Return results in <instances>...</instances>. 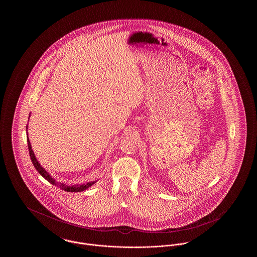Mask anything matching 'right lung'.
<instances>
[{"instance_id": "right-lung-1", "label": "right lung", "mask_w": 257, "mask_h": 257, "mask_svg": "<svg viewBox=\"0 0 257 257\" xmlns=\"http://www.w3.org/2000/svg\"><path fill=\"white\" fill-rule=\"evenodd\" d=\"M27 129H28V125H27ZM27 135H28V132H27ZM27 142H28V148H29L30 157H31V160H32V162H33V164H34L36 170L39 172V174H40L42 177H44L50 183L53 184V185H55V186H57V187H59L60 189L65 191V192H70V193H73L74 192V193H76V192H83V191H85V190L88 189L89 187H91L93 184L96 182V181H92V182H87L86 184L73 185V186H68V185H66V184L57 182V181L50 175L49 173L40 166V164L38 163V161H37L36 156H35V153H34L33 149H32V146H31V143H30V141H29V137H28V136H27Z\"/></svg>"}]
</instances>
